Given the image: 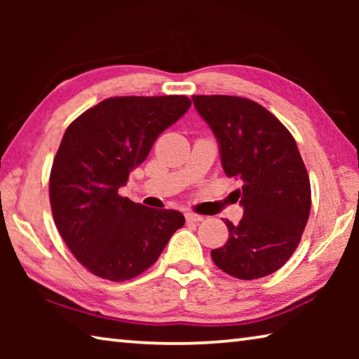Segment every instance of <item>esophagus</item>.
<instances>
[{"label":"esophagus","instance_id":"esophagus-1","mask_svg":"<svg viewBox=\"0 0 359 359\" xmlns=\"http://www.w3.org/2000/svg\"><path fill=\"white\" fill-rule=\"evenodd\" d=\"M185 218H187V222H188V223H199V222H203V220H204V218H203L201 215L193 214V212H187V214H185Z\"/></svg>","mask_w":359,"mask_h":359}]
</instances>
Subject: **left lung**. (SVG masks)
Returning a JSON list of instances; mask_svg holds the SVG:
<instances>
[{"instance_id": "left-lung-1", "label": "left lung", "mask_w": 359, "mask_h": 359, "mask_svg": "<svg viewBox=\"0 0 359 359\" xmlns=\"http://www.w3.org/2000/svg\"><path fill=\"white\" fill-rule=\"evenodd\" d=\"M214 133L224 174L242 182L244 217L224 220L228 242L212 250L226 274L253 280L287 263L311 214V182L294 137L258 102L226 95L193 96Z\"/></svg>"}]
</instances>
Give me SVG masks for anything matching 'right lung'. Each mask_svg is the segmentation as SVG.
<instances>
[{
  "instance_id": "obj_1",
  "label": "right lung",
  "mask_w": 359,
  "mask_h": 359,
  "mask_svg": "<svg viewBox=\"0 0 359 359\" xmlns=\"http://www.w3.org/2000/svg\"><path fill=\"white\" fill-rule=\"evenodd\" d=\"M190 106L179 95L107 98L66 130L48 182L50 208L66 245L92 274L130 280L184 226L179 210L145 208L121 198L118 188Z\"/></svg>"
}]
</instances>
